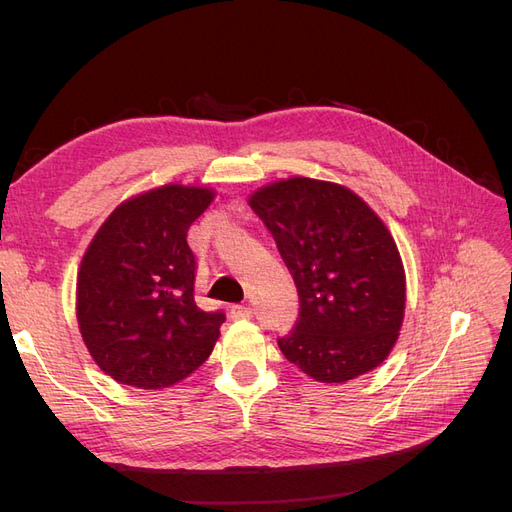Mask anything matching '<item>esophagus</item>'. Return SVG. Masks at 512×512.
Instances as JSON below:
<instances>
[{"mask_svg": "<svg viewBox=\"0 0 512 512\" xmlns=\"http://www.w3.org/2000/svg\"><path fill=\"white\" fill-rule=\"evenodd\" d=\"M230 316L235 318V320L252 318V316H254V309H252V305H247V303H243V305H232V307H230Z\"/></svg>", "mask_w": 512, "mask_h": 512, "instance_id": "esophagus-1", "label": "esophagus"}]
</instances>
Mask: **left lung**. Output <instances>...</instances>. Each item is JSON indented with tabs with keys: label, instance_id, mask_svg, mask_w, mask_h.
Instances as JSON below:
<instances>
[{
	"label": "left lung",
	"instance_id": "8db88e82",
	"mask_svg": "<svg viewBox=\"0 0 512 512\" xmlns=\"http://www.w3.org/2000/svg\"><path fill=\"white\" fill-rule=\"evenodd\" d=\"M250 207L299 292V320L277 337L286 359L318 382L378 367L406 307L404 265L382 220L348 188L305 177L267 185Z\"/></svg>",
	"mask_w": 512,
	"mask_h": 512
}]
</instances>
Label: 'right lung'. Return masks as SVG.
<instances>
[{
    "label": "right lung",
    "instance_id": "1",
    "mask_svg": "<svg viewBox=\"0 0 512 512\" xmlns=\"http://www.w3.org/2000/svg\"><path fill=\"white\" fill-rule=\"evenodd\" d=\"M213 200L205 188H164L119 205L87 247L76 282L83 342L121 384L162 389L207 361L226 314L196 305L198 262L188 230Z\"/></svg>",
    "mask_w": 512,
    "mask_h": 512
}]
</instances>
